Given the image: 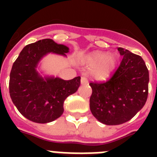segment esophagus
<instances>
[{"label":"esophagus","mask_w":157,"mask_h":157,"mask_svg":"<svg viewBox=\"0 0 157 157\" xmlns=\"http://www.w3.org/2000/svg\"><path fill=\"white\" fill-rule=\"evenodd\" d=\"M88 83V79H87L86 78V77H82L81 78V84H82V85H86V84H87Z\"/></svg>","instance_id":"esophagus-1"}]
</instances>
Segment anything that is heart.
<instances>
[{"instance_id": "obj_1", "label": "heart", "mask_w": 157, "mask_h": 157, "mask_svg": "<svg viewBox=\"0 0 157 157\" xmlns=\"http://www.w3.org/2000/svg\"><path fill=\"white\" fill-rule=\"evenodd\" d=\"M84 63L90 68V74L97 80H105L116 67L117 58L114 54L94 52L83 59Z\"/></svg>"}]
</instances>
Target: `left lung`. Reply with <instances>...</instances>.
Masks as SVG:
<instances>
[{
  "label": "left lung",
  "mask_w": 157,
  "mask_h": 157,
  "mask_svg": "<svg viewBox=\"0 0 157 157\" xmlns=\"http://www.w3.org/2000/svg\"><path fill=\"white\" fill-rule=\"evenodd\" d=\"M120 67L106 82H90V108L93 116L105 125H120L131 120L146 102L149 71L143 59L123 48Z\"/></svg>",
  "instance_id": "left-lung-1"
}]
</instances>
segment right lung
Returning <instances> with one entry per match:
<instances>
[{"mask_svg": "<svg viewBox=\"0 0 157 157\" xmlns=\"http://www.w3.org/2000/svg\"><path fill=\"white\" fill-rule=\"evenodd\" d=\"M69 48L46 38L27 45L12 65L9 79V94L15 106L25 118L37 123H47L61 116L63 102L78 90L80 76L63 80L44 76L37 65L47 54L67 56Z\"/></svg>", "mask_w": 157, "mask_h": 157, "instance_id": "add662e5", "label": "right lung"}]
</instances>
